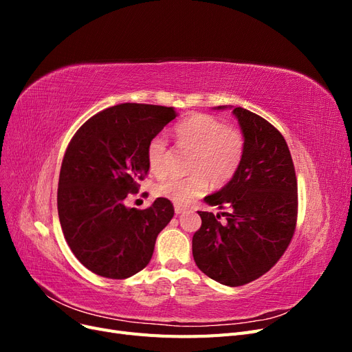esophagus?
Returning <instances> with one entry per match:
<instances>
[{"mask_svg":"<svg viewBox=\"0 0 352 352\" xmlns=\"http://www.w3.org/2000/svg\"><path fill=\"white\" fill-rule=\"evenodd\" d=\"M185 210L182 208V207H175V212H176V214L179 216V214H182V212H184Z\"/></svg>","mask_w":352,"mask_h":352,"instance_id":"obj_1","label":"esophagus"}]
</instances>
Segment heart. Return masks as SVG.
Segmentation results:
<instances>
[{
  "mask_svg": "<svg viewBox=\"0 0 352 352\" xmlns=\"http://www.w3.org/2000/svg\"><path fill=\"white\" fill-rule=\"evenodd\" d=\"M176 142L192 151L188 177H164L154 186V194L176 206H188L208 188L225 185L235 176L245 154V138L239 129L228 127L210 114H194L175 129ZM146 162L151 173L163 175L168 164V148L163 136H154L146 145Z\"/></svg>",
  "mask_w": 352,
  "mask_h": 352,
  "instance_id": "b5f03b06",
  "label": "heart"
}]
</instances>
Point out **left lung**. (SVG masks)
<instances>
[{"label": "left lung", "mask_w": 352, "mask_h": 352, "mask_svg": "<svg viewBox=\"0 0 352 352\" xmlns=\"http://www.w3.org/2000/svg\"><path fill=\"white\" fill-rule=\"evenodd\" d=\"M233 109L219 105L216 110ZM245 138L242 163L229 182L207 195L208 206L229 208L202 220L192 238L198 269L221 285L241 286L267 273L289 245L296 225L298 188L282 133L258 114L233 109Z\"/></svg>", "instance_id": "1"}]
</instances>
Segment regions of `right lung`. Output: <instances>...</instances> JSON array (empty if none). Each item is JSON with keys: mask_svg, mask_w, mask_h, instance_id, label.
Listing matches in <instances>:
<instances>
[{"mask_svg": "<svg viewBox=\"0 0 352 352\" xmlns=\"http://www.w3.org/2000/svg\"><path fill=\"white\" fill-rule=\"evenodd\" d=\"M175 117L173 107L124 102L92 116L72 138L60 170L58 219L74 257L92 273L126 279L150 263L173 204L157 198L136 210L124 198L150 170L148 142Z\"/></svg>", "mask_w": 352, "mask_h": 352, "instance_id": "add662e5", "label": "right lung"}]
</instances>
